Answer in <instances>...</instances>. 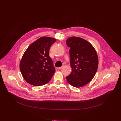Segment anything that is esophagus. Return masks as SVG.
Listing matches in <instances>:
<instances>
[{"instance_id": "obj_1", "label": "esophagus", "mask_w": 121, "mask_h": 121, "mask_svg": "<svg viewBox=\"0 0 121 121\" xmlns=\"http://www.w3.org/2000/svg\"><path fill=\"white\" fill-rule=\"evenodd\" d=\"M64 66H62V67H58V68H57V69H58V70H59V69H62L63 67H64Z\"/></svg>"}]
</instances>
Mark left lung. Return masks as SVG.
Instances as JSON below:
<instances>
[{
	"instance_id": "obj_1",
	"label": "left lung",
	"mask_w": 121,
	"mask_h": 121,
	"mask_svg": "<svg viewBox=\"0 0 121 121\" xmlns=\"http://www.w3.org/2000/svg\"><path fill=\"white\" fill-rule=\"evenodd\" d=\"M66 44L70 47V65L72 71L66 77L70 85L79 88L87 85L94 77L98 66V57L91 43L84 39L73 36Z\"/></svg>"
}]
</instances>
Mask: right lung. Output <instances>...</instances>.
Returning a JSON list of instances; mask_svg holds the SVG:
<instances>
[{
	"label": "right lung",
	"instance_id": "1",
	"mask_svg": "<svg viewBox=\"0 0 121 121\" xmlns=\"http://www.w3.org/2000/svg\"><path fill=\"white\" fill-rule=\"evenodd\" d=\"M56 42L54 38L43 36L32 43L22 57L20 69L24 79L34 86H42L50 81L55 72L49 51Z\"/></svg>",
	"mask_w": 121,
	"mask_h": 121
}]
</instances>
